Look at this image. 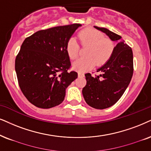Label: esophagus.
Instances as JSON below:
<instances>
[{"instance_id":"34e87169","label":"esophagus","mask_w":151,"mask_h":151,"mask_svg":"<svg viewBox=\"0 0 151 151\" xmlns=\"http://www.w3.org/2000/svg\"><path fill=\"white\" fill-rule=\"evenodd\" d=\"M78 77H84V74L81 73V72H79V73H78Z\"/></svg>"}]
</instances>
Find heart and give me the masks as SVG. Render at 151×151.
<instances>
[{
  "label": "heart",
  "instance_id": "heart-1",
  "mask_svg": "<svg viewBox=\"0 0 151 151\" xmlns=\"http://www.w3.org/2000/svg\"><path fill=\"white\" fill-rule=\"evenodd\" d=\"M79 39L82 45H89L86 56L72 64L73 70L79 72L88 71L96 63L101 65L104 64L111 56L114 50L113 43L110 40L104 38V35L98 30L86 28L80 32ZM66 51L70 58L74 60L79 56V45L77 40L72 37L68 40Z\"/></svg>",
  "mask_w": 151,
  "mask_h": 151
}]
</instances>
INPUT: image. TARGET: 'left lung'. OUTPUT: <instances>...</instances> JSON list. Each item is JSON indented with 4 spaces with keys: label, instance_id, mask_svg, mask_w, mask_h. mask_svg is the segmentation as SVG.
<instances>
[{
    "label": "left lung",
    "instance_id": "obj_1",
    "mask_svg": "<svg viewBox=\"0 0 151 151\" xmlns=\"http://www.w3.org/2000/svg\"><path fill=\"white\" fill-rule=\"evenodd\" d=\"M94 28L105 33L111 40L117 42L108 61L97 70L100 75L93 77L90 73L85 74L86 85L82 93L86 102L97 109H104L116 104L130 83L133 53L120 35L105 28Z\"/></svg>",
    "mask_w": 151,
    "mask_h": 151
}]
</instances>
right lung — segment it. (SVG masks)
Here are the masks:
<instances>
[{"instance_id":"right-lung-1","label":"right lung","mask_w":151,"mask_h":151,"mask_svg":"<svg viewBox=\"0 0 151 151\" xmlns=\"http://www.w3.org/2000/svg\"><path fill=\"white\" fill-rule=\"evenodd\" d=\"M81 24L56 26L26 37L15 60L19 85L33 105L56 106L64 100L65 90L77 79L66 51L67 43Z\"/></svg>"}]
</instances>
